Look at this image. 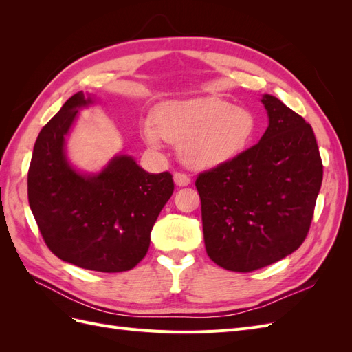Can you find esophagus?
I'll return each mask as SVG.
<instances>
[{"instance_id":"esophagus-1","label":"esophagus","mask_w":352,"mask_h":352,"mask_svg":"<svg viewBox=\"0 0 352 352\" xmlns=\"http://www.w3.org/2000/svg\"><path fill=\"white\" fill-rule=\"evenodd\" d=\"M173 179H175V184H176L177 186H188V185L190 184L189 176L185 175V173H180V172L175 173Z\"/></svg>"}]
</instances>
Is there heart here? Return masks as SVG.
Here are the masks:
<instances>
[{
	"instance_id": "1",
	"label": "heart",
	"mask_w": 352,
	"mask_h": 352,
	"mask_svg": "<svg viewBox=\"0 0 352 352\" xmlns=\"http://www.w3.org/2000/svg\"><path fill=\"white\" fill-rule=\"evenodd\" d=\"M255 129L250 110L219 97H199L160 105L157 122L146 117L141 132L153 150H160L167 141L179 146L185 164L212 168L247 150Z\"/></svg>"
}]
</instances>
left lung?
Instances as JSON below:
<instances>
[{"instance_id":"obj_1","label":"left lung","mask_w":352,"mask_h":352,"mask_svg":"<svg viewBox=\"0 0 352 352\" xmlns=\"http://www.w3.org/2000/svg\"><path fill=\"white\" fill-rule=\"evenodd\" d=\"M261 102L269 126L260 142L195 182L208 257L241 273L300 248L323 180L311 126L273 95Z\"/></svg>"}]
</instances>
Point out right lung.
<instances>
[{
	"label": "right lung",
	"instance_id": "right-lung-1",
	"mask_svg": "<svg viewBox=\"0 0 352 352\" xmlns=\"http://www.w3.org/2000/svg\"><path fill=\"white\" fill-rule=\"evenodd\" d=\"M92 95L74 94L42 127L28 173V198L52 254L82 269L117 273L133 269L150 248L151 230L175 184L148 173L126 154L98 173H83L66 155V138Z\"/></svg>",
	"mask_w": 352,
	"mask_h": 352
}]
</instances>
